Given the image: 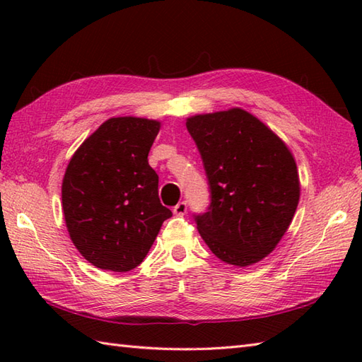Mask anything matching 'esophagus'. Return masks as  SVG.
<instances>
[{"mask_svg":"<svg viewBox=\"0 0 362 362\" xmlns=\"http://www.w3.org/2000/svg\"><path fill=\"white\" fill-rule=\"evenodd\" d=\"M187 210H188V204H187V201H182V202H179L177 204L174 209H173V211H174V214H177V216H183V214L187 213Z\"/></svg>","mask_w":362,"mask_h":362,"instance_id":"1","label":"esophagus"}]
</instances>
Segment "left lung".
I'll return each mask as SVG.
<instances>
[{"mask_svg":"<svg viewBox=\"0 0 362 362\" xmlns=\"http://www.w3.org/2000/svg\"><path fill=\"white\" fill-rule=\"evenodd\" d=\"M209 179V211L197 230L219 259L250 266L271 253L298 205L300 182L288 146L243 109L187 119Z\"/></svg>","mask_w":362,"mask_h":362,"instance_id":"obj_1","label":"left lung"}]
</instances>
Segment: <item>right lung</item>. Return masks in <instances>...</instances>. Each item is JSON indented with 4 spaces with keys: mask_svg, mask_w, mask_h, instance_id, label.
Wrapping results in <instances>:
<instances>
[{
    "mask_svg": "<svg viewBox=\"0 0 362 362\" xmlns=\"http://www.w3.org/2000/svg\"><path fill=\"white\" fill-rule=\"evenodd\" d=\"M156 119L119 117L103 122L66 166L62 206L68 233L88 263L132 271L148 255L163 221L158 175L149 166Z\"/></svg>",
    "mask_w": 362,
    "mask_h": 362,
    "instance_id": "obj_1",
    "label": "right lung"
}]
</instances>
